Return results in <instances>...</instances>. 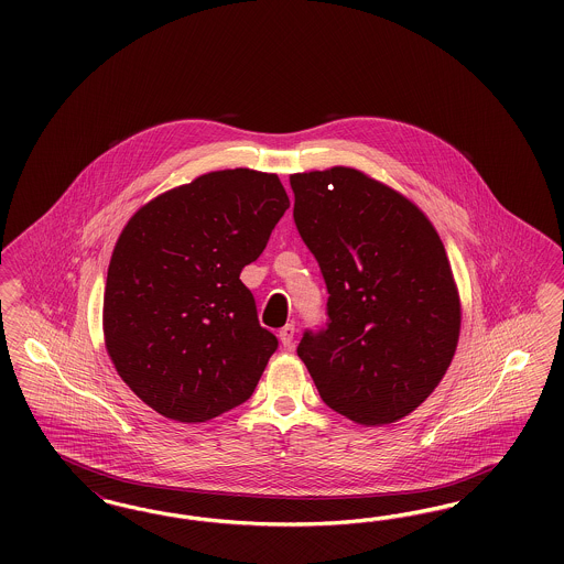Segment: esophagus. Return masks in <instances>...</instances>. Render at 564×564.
I'll use <instances>...</instances> for the list:
<instances>
[{"label":"esophagus","instance_id":"34e87169","mask_svg":"<svg viewBox=\"0 0 564 564\" xmlns=\"http://www.w3.org/2000/svg\"><path fill=\"white\" fill-rule=\"evenodd\" d=\"M279 336H281V340H283V343H290V340L294 338V325H292V323H288L285 327H281V334H279Z\"/></svg>","mask_w":564,"mask_h":564}]
</instances>
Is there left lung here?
Masks as SVG:
<instances>
[{
	"label": "left lung",
	"mask_w": 564,
	"mask_h": 564,
	"mask_svg": "<svg viewBox=\"0 0 564 564\" xmlns=\"http://www.w3.org/2000/svg\"><path fill=\"white\" fill-rule=\"evenodd\" d=\"M290 209L272 173L214 171L131 217L113 247L104 332L120 378L180 423L247 402L279 347L241 270Z\"/></svg>",
	"instance_id": "left-lung-1"
}]
</instances>
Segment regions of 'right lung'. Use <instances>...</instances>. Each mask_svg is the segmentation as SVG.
I'll return each mask as SVG.
<instances>
[{
  "label": "right lung",
  "mask_w": 564,
  "mask_h": 564,
  "mask_svg": "<svg viewBox=\"0 0 564 564\" xmlns=\"http://www.w3.org/2000/svg\"><path fill=\"white\" fill-rule=\"evenodd\" d=\"M294 221L319 262L327 323L306 329L297 357L323 402L359 425H389L446 375L460 302L430 219L395 189L334 166L297 173Z\"/></svg>",
  "instance_id": "right-lung-1"
}]
</instances>
